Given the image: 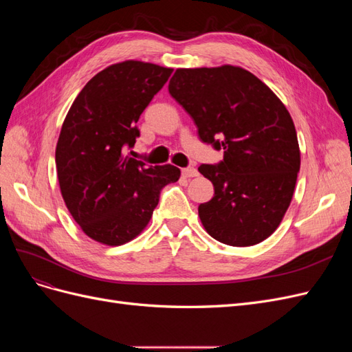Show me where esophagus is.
Here are the masks:
<instances>
[{
	"label": "esophagus",
	"instance_id": "34e87169",
	"mask_svg": "<svg viewBox=\"0 0 352 352\" xmlns=\"http://www.w3.org/2000/svg\"><path fill=\"white\" fill-rule=\"evenodd\" d=\"M182 176L184 177H195V176H198V170L195 167H184Z\"/></svg>",
	"mask_w": 352,
	"mask_h": 352
}]
</instances>
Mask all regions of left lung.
<instances>
[{"label":"left lung","instance_id":"8db88e82","mask_svg":"<svg viewBox=\"0 0 352 352\" xmlns=\"http://www.w3.org/2000/svg\"><path fill=\"white\" fill-rule=\"evenodd\" d=\"M168 92L192 117L202 142L223 150L201 164L214 197L199 204L202 226L216 241L250 247L278 229L300 172L291 114L273 91L235 66L177 69Z\"/></svg>","mask_w":352,"mask_h":352}]
</instances>
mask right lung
I'll return each mask as SVG.
<instances>
[{"mask_svg": "<svg viewBox=\"0 0 352 352\" xmlns=\"http://www.w3.org/2000/svg\"><path fill=\"white\" fill-rule=\"evenodd\" d=\"M173 69L123 61L85 85L63 123L56 148L63 199L94 241L122 245L140 235L162 189L180 177L175 166H146L126 154L136 122Z\"/></svg>", "mask_w": 352, "mask_h": 352, "instance_id": "1", "label": "right lung"}]
</instances>
